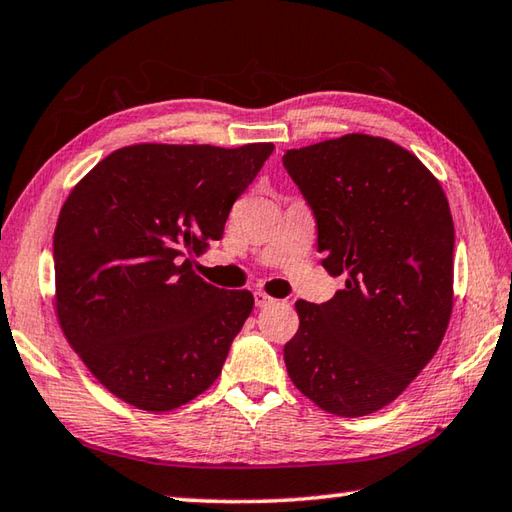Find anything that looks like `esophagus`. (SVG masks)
Returning <instances> with one entry per match:
<instances>
[{"mask_svg":"<svg viewBox=\"0 0 512 512\" xmlns=\"http://www.w3.org/2000/svg\"><path fill=\"white\" fill-rule=\"evenodd\" d=\"M273 302H275V299L270 297V295H266V293H262V290H257V293H255V304L259 308H266V306H270Z\"/></svg>","mask_w":512,"mask_h":512,"instance_id":"1","label":"esophagus"}]
</instances>
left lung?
<instances>
[{
    "instance_id": "left-lung-1",
    "label": "left lung",
    "mask_w": 512,
    "mask_h": 512,
    "mask_svg": "<svg viewBox=\"0 0 512 512\" xmlns=\"http://www.w3.org/2000/svg\"><path fill=\"white\" fill-rule=\"evenodd\" d=\"M284 166L317 219V250L346 286L299 299L288 377L326 413L388 406L433 359L453 313L455 228L437 177L395 142L364 133L290 148Z\"/></svg>"
}]
</instances>
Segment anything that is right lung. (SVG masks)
Masks as SVG:
<instances>
[{
	"label": "right lung",
	"instance_id": "obj_1",
	"mask_svg": "<svg viewBox=\"0 0 512 512\" xmlns=\"http://www.w3.org/2000/svg\"><path fill=\"white\" fill-rule=\"evenodd\" d=\"M273 148L133 144L68 193L53 237L57 322L122 402L166 413L222 373L255 299L204 282L193 255L224 235Z\"/></svg>",
	"mask_w": 512,
	"mask_h": 512
}]
</instances>
